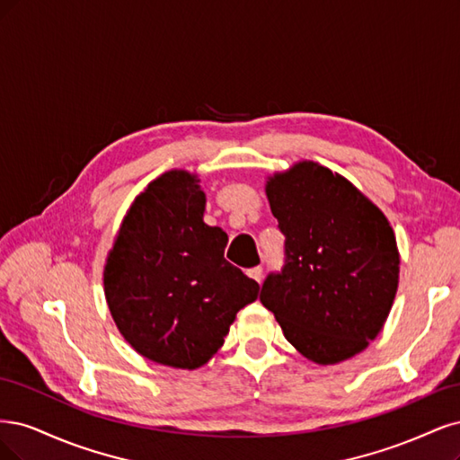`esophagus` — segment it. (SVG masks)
Here are the masks:
<instances>
[{
  "label": "esophagus",
  "instance_id": "esophagus-1",
  "mask_svg": "<svg viewBox=\"0 0 460 460\" xmlns=\"http://www.w3.org/2000/svg\"><path fill=\"white\" fill-rule=\"evenodd\" d=\"M246 275H248L250 279L258 280V283H261V277H263V268H261V265H256V268H250V270H246Z\"/></svg>",
  "mask_w": 460,
  "mask_h": 460
}]
</instances>
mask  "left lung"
Wrapping results in <instances>:
<instances>
[{"mask_svg":"<svg viewBox=\"0 0 460 460\" xmlns=\"http://www.w3.org/2000/svg\"><path fill=\"white\" fill-rule=\"evenodd\" d=\"M265 192L285 260L265 277L260 300L307 359L344 361L380 332L395 298L399 254L388 219L315 162L271 177Z\"/></svg>","mask_w":460,"mask_h":460,"instance_id":"1","label":"left lung"}]
</instances>
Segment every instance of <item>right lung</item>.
Segmentation results:
<instances>
[{"label": "right lung", "instance_id": "obj_1", "mask_svg": "<svg viewBox=\"0 0 460 460\" xmlns=\"http://www.w3.org/2000/svg\"><path fill=\"white\" fill-rule=\"evenodd\" d=\"M202 214L195 175L166 172L131 204L105 268L118 331L143 358L175 368L208 361L260 292L226 260V231Z\"/></svg>", "mask_w": 460, "mask_h": 460}]
</instances>
